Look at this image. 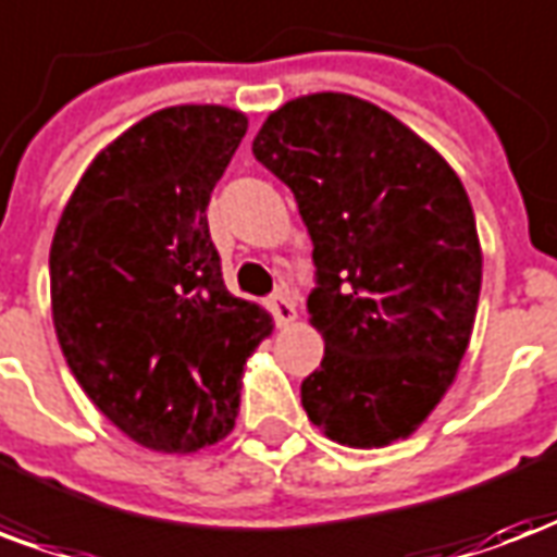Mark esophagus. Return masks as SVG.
<instances>
[{"label": "esophagus", "mask_w": 557, "mask_h": 557, "mask_svg": "<svg viewBox=\"0 0 557 557\" xmlns=\"http://www.w3.org/2000/svg\"><path fill=\"white\" fill-rule=\"evenodd\" d=\"M269 307H271V315H274V321H277L280 326L292 324V321H295V318H297L295 304H292V300H288L286 295H274V297H271Z\"/></svg>", "instance_id": "obj_1"}]
</instances>
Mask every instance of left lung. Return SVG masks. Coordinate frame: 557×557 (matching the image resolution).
<instances>
[{
    "mask_svg": "<svg viewBox=\"0 0 557 557\" xmlns=\"http://www.w3.org/2000/svg\"><path fill=\"white\" fill-rule=\"evenodd\" d=\"M253 157L295 193L312 239L324 359L300 385L309 420L345 447L406 438L453 385L476 321L465 186L400 119L345 92L286 101Z\"/></svg>",
    "mask_w": 557,
    "mask_h": 557,
    "instance_id": "left-lung-1",
    "label": "left lung"
}]
</instances>
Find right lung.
Here are the masks:
<instances>
[{"label": "right lung", "mask_w": 557, "mask_h": 557, "mask_svg": "<svg viewBox=\"0 0 557 557\" xmlns=\"http://www.w3.org/2000/svg\"><path fill=\"white\" fill-rule=\"evenodd\" d=\"M248 119L157 110L113 139L63 207L49 250L70 371L110 423L157 453H195L236 423L242 364L269 312L233 297L207 203Z\"/></svg>", "instance_id": "add662e5"}]
</instances>
